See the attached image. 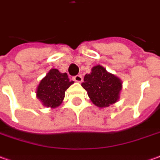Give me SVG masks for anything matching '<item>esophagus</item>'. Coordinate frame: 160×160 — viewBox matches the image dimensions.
I'll return each instance as SVG.
<instances>
[{
    "label": "esophagus",
    "instance_id": "esophagus-1",
    "mask_svg": "<svg viewBox=\"0 0 160 160\" xmlns=\"http://www.w3.org/2000/svg\"><path fill=\"white\" fill-rule=\"evenodd\" d=\"M72 79H73L74 81H76V82H81L82 80H83V79H82V76L80 75V74H78V75H76V76H74Z\"/></svg>",
    "mask_w": 160,
    "mask_h": 160
}]
</instances>
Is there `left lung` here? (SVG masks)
<instances>
[{
    "label": "left lung",
    "mask_w": 160,
    "mask_h": 160,
    "mask_svg": "<svg viewBox=\"0 0 160 160\" xmlns=\"http://www.w3.org/2000/svg\"><path fill=\"white\" fill-rule=\"evenodd\" d=\"M88 92L92 102L99 107H107L119 99L122 81L119 78L107 71L100 65L92 68L90 73L84 77L81 84Z\"/></svg>",
    "instance_id": "obj_1"
}]
</instances>
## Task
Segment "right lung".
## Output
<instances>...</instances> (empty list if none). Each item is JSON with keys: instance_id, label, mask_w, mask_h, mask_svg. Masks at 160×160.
Instances as JSON below:
<instances>
[{"instance_id": "add662e5", "label": "right lung", "mask_w": 160, "mask_h": 160, "mask_svg": "<svg viewBox=\"0 0 160 160\" xmlns=\"http://www.w3.org/2000/svg\"><path fill=\"white\" fill-rule=\"evenodd\" d=\"M73 84L67 72L61 73L58 69H51L38 86L36 96L47 107H59L65 97V91Z\"/></svg>"}]
</instances>
